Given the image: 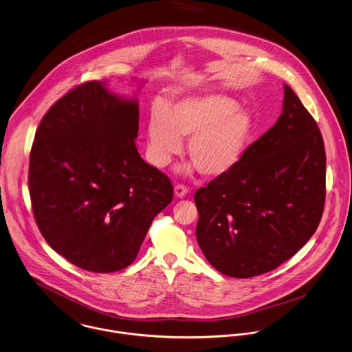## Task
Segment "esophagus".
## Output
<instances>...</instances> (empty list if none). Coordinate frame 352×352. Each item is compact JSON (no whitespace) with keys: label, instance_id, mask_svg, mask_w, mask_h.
Listing matches in <instances>:
<instances>
[{"label":"esophagus","instance_id":"esophagus-1","mask_svg":"<svg viewBox=\"0 0 352 352\" xmlns=\"http://www.w3.org/2000/svg\"><path fill=\"white\" fill-rule=\"evenodd\" d=\"M174 193H175V196H177L178 199H182V197L186 196L188 188H186L185 185H177V186L174 188Z\"/></svg>","mask_w":352,"mask_h":352}]
</instances>
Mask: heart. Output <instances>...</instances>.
<instances>
[{
  "mask_svg": "<svg viewBox=\"0 0 352 352\" xmlns=\"http://www.w3.org/2000/svg\"><path fill=\"white\" fill-rule=\"evenodd\" d=\"M252 132L248 113L224 95L182 99L163 113L155 109L146 122L148 160L159 168L181 153L189 139L188 155L206 177H219L236 166Z\"/></svg>",
  "mask_w": 352,
  "mask_h": 352,
  "instance_id": "b5f03b06",
  "label": "heart"
}]
</instances>
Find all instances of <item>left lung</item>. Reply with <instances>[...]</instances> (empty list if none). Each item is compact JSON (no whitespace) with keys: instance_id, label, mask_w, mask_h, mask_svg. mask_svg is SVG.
<instances>
[{"instance_id":"obj_1","label":"left lung","mask_w":352,"mask_h":352,"mask_svg":"<svg viewBox=\"0 0 352 352\" xmlns=\"http://www.w3.org/2000/svg\"><path fill=\"white\" fill-rule=\"evenodd\" d=\"M327 156L317 122L284 84L276 124L228 173L195 195L197 242L220 274L274 271L316 232L325 204Z\"/></svg>"}]
</instances>
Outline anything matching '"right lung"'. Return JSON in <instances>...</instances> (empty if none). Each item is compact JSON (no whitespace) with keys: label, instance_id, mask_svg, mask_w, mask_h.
<instances>
[{"label":"right lung","instance_id":"obj_1","mask_svg":"<svg viewBox=\"0 0 352 352\" xmlns=\"http://www.w3.org/2000/svg\"><path fill=\"white\" fill-rule=\"evenodd\" d=\"M138 99L87 81L42 118L30 153L35 221L76 267L110 274L129 267L153 217L173 200L166 174L138 152Z\"/></svg>","mask_w":352,"mask_h":352}]
</instances>
